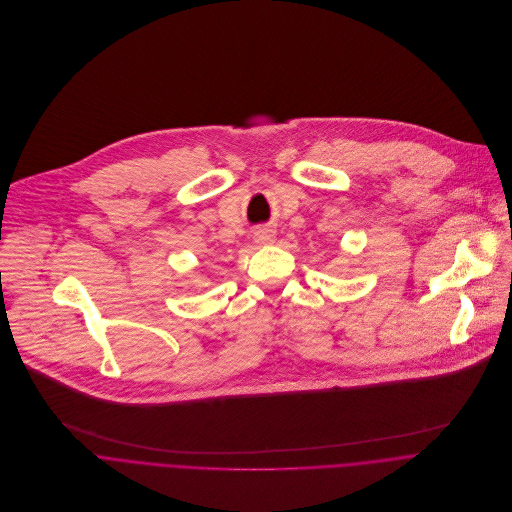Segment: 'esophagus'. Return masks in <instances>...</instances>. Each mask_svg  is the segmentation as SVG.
Wrapping results in <instances>:
<instances>
[{
    "mask_svg": "<svg viewBox=\"0 0 512 512\" xmlns=\"http://www.w3.org/2000/svg\"><path fill=\"white\" fill-rule=\"evenodd\" d=\"M254 240H256L258 244H270V242H274V232L268 230V228H258V230L254 232Z\"/></svg>",
    "mask_w": 512,
    "mask_h": 512,
    "instance_id": "esophagus-1",
    "label": "esophagus"
}]
</instances>
